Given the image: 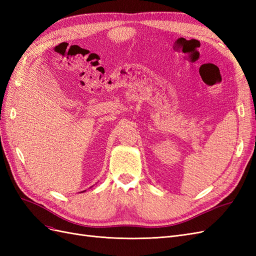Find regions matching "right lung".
Instances as JSON below:
<instances>
[{
	"label": "right lung",
	"instance_id": "obj_1",
	"mask_svg": "<svg viewBox=\"0 0 256 256\" xmlns=\"http://www.w3.org/2000/svg\"><path fill=\"white\" fill-rule=\"evenodd\" d=\"M84 191H85V190H84ZM84 191H82V192H84Z\"/></svg>",
	"mask_w": 256,
	"mask_h": 256
}]
</instances>
